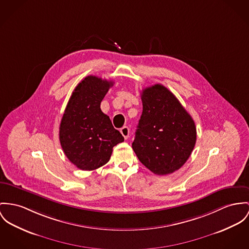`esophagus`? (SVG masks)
I'll return each instance as SVG.
<instances>
[{"label":"esophagus","instance_id":"1","mask_svg":"<svg viewBox=\"0 0 249 249\" xmlns=\"http://www.w3.org/2000/svg\"><path fill=\"white\" fill-rule=\"evenodd\" d=\"M120 133L123 135V137H124L125 139H128V137H129V135H130V129H129L127 126H124V127H122V128L120 129Z\"/></svg>","mask_w":249,"mask_h":249}]
</instances>
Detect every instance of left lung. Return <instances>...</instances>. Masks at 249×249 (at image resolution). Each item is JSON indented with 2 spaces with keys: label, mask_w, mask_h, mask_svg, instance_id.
<instances>
[{
  "label": "left lung",
  "mask_w": 249,
  "mask_h": 249,
  "mask_svg": "<svg viewBox=\"0 0 249 249\" xmlns=\"http://www.w3.org/2000/svg\"><path fill=\"white\" fill-rule=\"evenodd\" d=\"M143 112L133 150L139 161L157 175L179 170L196 143V127L191 115L172 92L161 84L142 90Z\"/></svg>",
  "instance_id": "obj_1"
}]
</instances>
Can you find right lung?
I'll use <instances>...</instances> for the list:
<instances>
[{
    "instance_id": "right-lung-1",
    "label": "right lung",
    "mask_w": 249,
    "mask_h": 249,
    "mask_svg": "<svg viewBox=\"0 0 249 249\" xmlns=\"http://www.w3.org/2000/svg\"><path fill=\"white\" fill-rule=\"evenodd\" d=\"M114 85L96 76L83 78L70 97L59 126V142L64 154L77 168L94 171L105 165L113 148L124 141L100 103Z\"/></svg>"
}]
</instances>
